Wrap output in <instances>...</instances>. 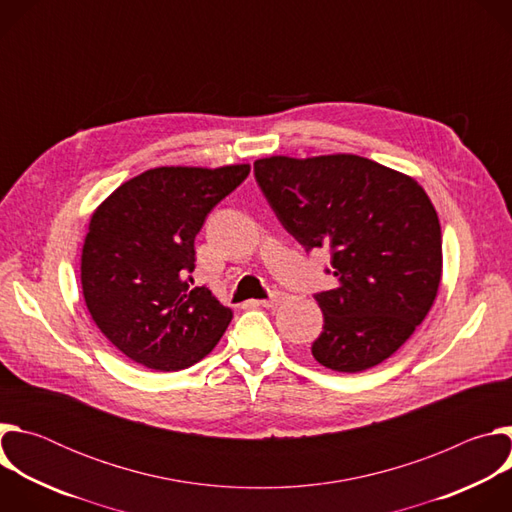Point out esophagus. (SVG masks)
<instances>
[{
    "instance_id": "obj_1",
    "label": "esophagus",
    "mask_w": 512,
    "mask_h": 512,
    "mask_svg": "<svg viewBox=\"0 0 512 512\" xmlns=\"http://www.w3.org/2000/svg\"><path fill=\"white\" fill-rule=\"evenodd\" d=\"M283 300H285V294H283V291L275 289V291H271V294H269V298L261 300L259 304H261L263 308H275V306H279V304H281Z\"/></svg>"
}]
</instances>
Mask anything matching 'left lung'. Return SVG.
Here are the masks:
<instances>
[{"mask_svg":"<svg viewBox=\"0 0 512 512\" xmlns=\"http://www.w3.org/2000/svg\"><path fill=\"white\" fill-rule=\"evenodd\" d=\"M255 180L277 221L308 253L326 247L338 287L314 358L360 373L389 358L427 316L442 279V229L423 188L373 160L336 154L257 160Z\"/></svg>","mask_w":512,"mask_h":512,"instance_id":"1","label":"left lung"}]
</instances>
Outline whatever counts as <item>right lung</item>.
Masks as SVG:
<instances>
[{
  "label": "right lung",
  "instance_id": "obj_1",
  "mask_svg": "<svg viewBox=\"0 0 512 512\" xmlns=\"http://www.w3.org/2000/svg\"><path fill=\"white\" fill-rule=\"evenodd\" d=\"M251 168H154L121 184L93 214L83 247L87 308L127 358L182 371L225 334L233 312L192 287L194 239Z\"/></svg>",
  "mask_w": 512,
  "mask_h": 512
}]
</instances>
